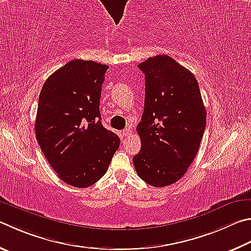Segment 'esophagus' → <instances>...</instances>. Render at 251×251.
I'll list each match as a JSON object with an SVG mask.
<instances>
[{"label": "esophagus", "mask_w": 251, "mask_h": 251, "mask_svg": "<svg viewBox=\"0 0 251 251\" xmlns=\"http://www.w3.org/2000/svg\"><path fill=\"white\" fill-rule=\"evenodd\" d=\"M131 134H133V131H131L130 128H125L123 130V136H124V137H128Z\"/></svg>", "instance_id": "esophagus-1"}]
</instances>
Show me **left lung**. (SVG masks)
<instances>
[{"label":"left lung","instance_id":"1","mask_svg":"<svg viewBox=\"0 0 251 251\" xmlns=\"http://www.w3.org/2000/svg\"><path fill=\"white\" fill-rule=\"evenodd\" d=\"M145 74V107L137 131L141 141L133 158L141 180L156 188L185 175L198 153L206 110L194 75L167 54L138 65Z\"/></svg>","mask_w":251,"mask_h":251}]
</instances>
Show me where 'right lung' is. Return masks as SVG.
<instances>
[{"instance_id":"obj_1","label":"right lung","mask_w":251,"mask_h":251,"mask_svg":"<svg viewBox=\"0 0 251 251\" xmlns=\"http://www.w3.org/2000/svg\"><path fill=\"white\" fill-rule=\"evenodd\" d=\"M108 66L69 61L45 81L35 122L36 138L58 176L88 188L105 175L121 139L102 125V84Z\"/></svg>"}]
</instances>
